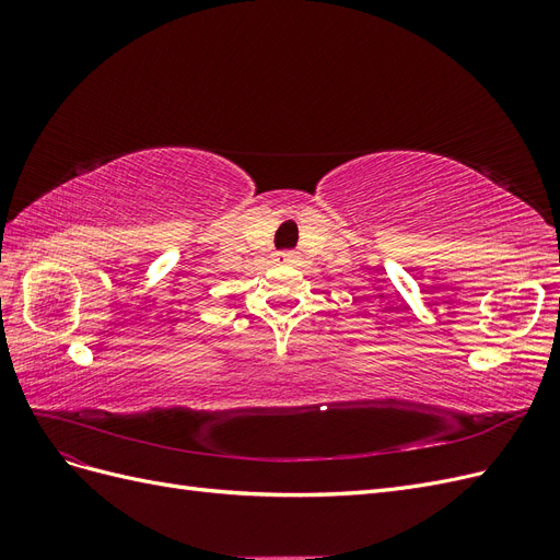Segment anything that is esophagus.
<instances>
[{"instance_id":"1","label":"esophagus","mask_w":560,"mask_h":560,"mask_svg":"<svg viewBox=\"0 0 560 560\" xmlns=\"http://www.w3.org/2000/svg\"><path fill=\"white\" fill-rule=\"evenodd\" d=\"M276 259H278L280 264H294V261L299 259V252H294V249H282V252L276 254Z\"/></svg>"}]
</instances>
